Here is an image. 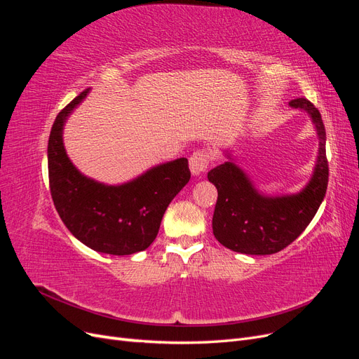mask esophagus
<instances>
[{
	"label": "esophagus",
	"mask_w": 359,
	"mask_h": 359,
	"mask_svg": "<svg viewBox=\"0 0 359 359\" xmlns=\"http://www.w3.org/2000/svg\"><path fill=\"white\" fill-rule=\"evenodd\" d=\"M212 160V154L208 149H198L190 156L189 158V166L193 175H199V173L205 172V169L208 168L210 161Z\"/></svg>",
	"instance_id": "obj_1"
}]
</instances>
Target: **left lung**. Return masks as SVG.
<instances>
[{
	"label": "left lung",
	"mask_w": 359,
	"mask_h": 359,
	"mask_svg": "<svg viewBox=\"0 0 359 359\" xmlns=\"http://www.w3.org/2000/svg\"><path fill=\"white\" fill-rule=\"evenodd\" d=\"M292 107L306 111L319 135V156L310 182L292 196H262L245 173L232 161H224L208 172L217 187L212 232L224 247L244 255H273L286 248L306 231L316 215L328 187L327 133L320 112L304 97L292 100Z\"/></svg>",
	"instance_id": "8db88e82"
}]
</instances>
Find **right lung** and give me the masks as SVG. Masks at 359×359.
Here are the masks:
<instances>
[{
  "mask_svg": "<svg viewBox=\"0 0 359 359\" xmlns=\"http://www.w3.org/2000/svg\"><path fill=\"white\" fill-rule=\"evenodd\" d=\"M82 91L57 115L48 144L49 187L67 229L95 252L124 256L148 248L170 201L190 180L187 158L156 166L121 186H104L83 177L62 145V126L88 94Z\"/></svg>",
  "mask_w": 359,
  "mask_h": 359,
  "instance_id": "1",
  "label": "right lung"
}]
</instances>
